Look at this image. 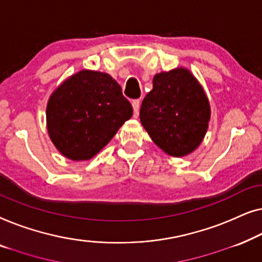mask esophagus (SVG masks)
I'll return each mask as SVG.
<instances>
[{
  "mask_svg": "<svg viewBox=\"0 0 262 262\" xmlns=\"http://www.w3.org/2000/svg\"><path fill=\"white\" fill-rule=\"evenodd\" d=\"M133 109H134V115L138 116L139 115V110H140V99H134L132 102Z\"/></svg>",
  "mask_w": 262,
  "mask_h": 262,
  "instance_id": "34e87169",
  "label": "esophagus"
}]
</instances>
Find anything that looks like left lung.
Instances as JSON below:
<instances>
[{"mask_svg":"<svg viewBox=\"0 0 262 262\" xmlns=\"http://www.w3.org/2000/svg\"><path fill=\"white\" fill-rule=\"evenodd\" d=\"M209 120L208 97L189 70L178 68L154 76L140 121L164 152L178 158L192 153L203 141Z\"/></svg>","mask_w":262,"mask_h":262,"instance_id":"left-lung-1","label":"left lung"}]
</instances>
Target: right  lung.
Here are the masks:
<instances>
[{"label":"right lung","mask_w":262,"mask_h":262,"mask_svg":"<svg viewBox=\"0 0 262 262\" xmlns=\"http://www.w3.org/2000/svg\"><path fill=\"white\" fill-rule=\"evenodd\" d=\"M132 115V104L112 76L82 70L51 95L47 130L62 156L76 161L89 160Z\"/></svg>","instance_id":"right-lung-1"}]
</instances>
